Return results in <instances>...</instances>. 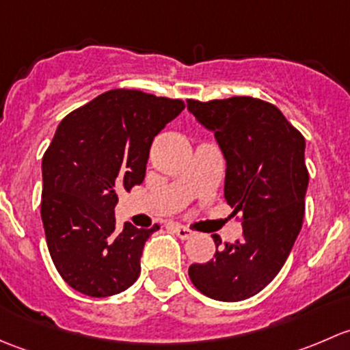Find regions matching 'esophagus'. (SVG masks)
Wrapping results in <instances>:
<instances>
[{"mask_svg":"<svg viewBox=\"0 0 350 350\" xmlns=\"http://www.w3.org/2000/svg\"><path fill=\"white\" fill-rule=\"evenodd\" d=\"M172 228H174V232L178 234L179 239H189L195 235V232H193L191 228L185 227V225H181V224H172Z\"/></svg>","mask_w":350,"mask_h":350,"instance_id":"obj_1","label":"esophagus"}]
</instances>
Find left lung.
<instances>
[{
  "label": "left lung",
  "instance_id": "left-lung-1",
  "mask_svg": "<svg viewBox=\"0 0 350 350\" xmlns=\"http://www.w3.org/2000/svg\"><path fill=\"white\" fill-rule=\"evenodd\" d=\"M211 129L227 159L225 200L242 221V239L189 266L198 291L218 301H242L262 291L284 266L303 225L308 169L305 137L280 108L252 96L188 100ZM215 245H220L213 235Z\"/></svg>",
  "mask_w": 350,
  "mask_h": 350
}]
</instances>
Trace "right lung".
Masks as SVG:
<instances>
[{"label":"right lung","mask_w":350,"mask_h":350,"mask_svg":"<svg viewBox=\"0 0 350 350\" xmlns=\"http://www.w3.org/2000/svg\"><path fill=\"white\" fill-rule=\"evenodd\" d=\"M185 101L139 90H109L59 123L42 159L45 241L70 288L93 298L125 291L140 274L146 241L159 230L116 228L118 191L146 178L154 137Z\"/></svg>","instance_id":"obj_1"}]
</instances>
